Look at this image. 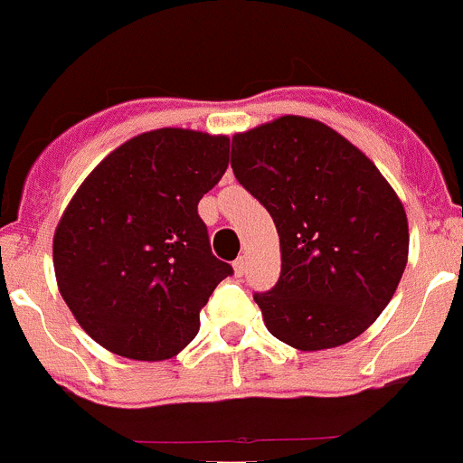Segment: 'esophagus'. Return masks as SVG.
Here are the masks:
<instances>
[{
	"label": "esophagus",
	"instance_id": "34e87169",
	"mask_svg": "<svg viewBox=\"0 0 463 463\" xmlns=\"http://www.w3.org/2000/svg\"><path fill=\"white\" fill-rule=\"evenodd\" d=\"M246 267H249V260L244 258V255H240V258L235 260V262H232V269H235V276H244L246 273Z\"/></svg>",
	"mask_w": 463,
	"mask_h": 463
}]
</instances>
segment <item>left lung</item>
I'll return each mask as SVG.
<instances>
[{
  "instance_id": "left-lung-1",
  "label": "left lung",
  "mask_w": 463,
  "mask_h": 463,
  "mask_svg": "<svg viewBox=\"0 0 463 463\" xmlns=\"http://www.w3.org/2000/svg\"><path fill=\"white\" fill-rule=\"evenodd\" d=\"M231 167L280 237V278L253 294L269 332L298 351L360 336L392 300L410 250L405 208L378 167L296 115L237 133Z\"/></svg>"
}]
</instances>
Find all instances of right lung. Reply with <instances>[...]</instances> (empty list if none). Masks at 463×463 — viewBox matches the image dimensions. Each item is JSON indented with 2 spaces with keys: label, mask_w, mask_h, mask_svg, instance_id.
I'll use <instances>...</instances> for the list:
<instances>
[{
  "label": "right lung",
  "mask_w": 463,
  "mask_h": 463,
  "mask_svg": "<svg viewBox=\"0 0 463 463\" xmlns=\"http://www.w3.org/2000/svg\"><path fill=\"white\" fill-rule=\"evenodd\" d=\"M231 140L158 128L92 169L53 235L61 296L115 355L169 360L199 332V312L232 267L214 258L199 201L228 167Z\"/></svg>",
  "instance_id": "add662e5"
}]
</instances>
